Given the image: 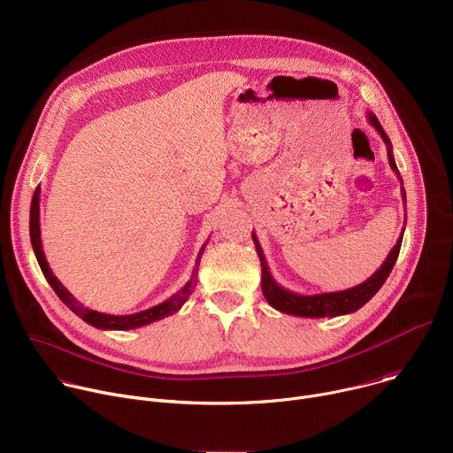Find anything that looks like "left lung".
Masks as SVG:
<instances>
[{
	"label": "left lung",
	"mask_w": 453,
	"mask_h": 453,
	"mask_svg": "<svg viewBox=\"0 0 453 453\" xmlns=\"http://www.w3.org/2000/svg\"><path fill=\"white\" fill-rule=\"evenodd\" d=\"M367 119L369 123L376 128L378 134L381 136L383 143L387 145V157H389V165L395 170V173L398 175L400 182L403 184V179L400 177L398 166L395 163V156H393V145L389 136L385 134L383 127L380 125L378 118L372 112H367ZM402 199L403 203H407V196L405 189L402 186ZM405 231V227H403ZM403 231L396 242V245L391 249L389 256L385 257V262L381 264V267L364 283L348 288V290H341V292H325V294H313V296H301L296 292H290L287 288H283L271 274L267 262H265V254L262 250L260 242H257L254 231H252V242L256 247L257 256H260V264H262V292L265 296V299L269 301V304L283 313H290V315H297V317H337V315H346L351 311H357L358 308H362L385 283V280L389 278L396 260L400 254V247H402V240H403Z\"/></svg>",
	"instance_id": "left-lung-1"
}]
</instances>
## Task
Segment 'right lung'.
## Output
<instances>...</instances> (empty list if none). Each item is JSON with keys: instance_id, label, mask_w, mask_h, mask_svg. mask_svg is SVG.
I'll list each match as a JSON object with an SVG mask.
<instances>
[{"instance_id": "1", "label": "right lung", "mask_w": 453, "mask_h": 453, "mask_svg": "<svg viewBox=\"0 0 453 453\" xmlns=\"http://www.w3.org/2000/svg\"><path fill=\"white\" fill-rule=\"evenodd\" d=\"M39 201H41V188L37 186L34 191V197H32V204H30V242L35 252V257L39 262V267L46 278V281L50 283V287L55 290V294L58 296V299L66 304L73 313H77L82 320H86L88 325L98 328V330H134V328H142L145 325H150V322H156L159 319H165L172 313H175L177 310H180V306L186 303V299L189 297V294L193 292V287L197 283V269L201 264V256L204 252V247L208 245V242L201 247L199 254H197V260H196V269L191 273L189 281L177 292L173 294L170 299L138 311V313H131V315H109V313H102L96 310H89L86 308L79 299H75V296L72 292H68V288L64 287L57 276L51 273L48 262H46V256L42 250V242H41V224H39Z\"/></svg>"}]
</instances>
